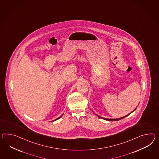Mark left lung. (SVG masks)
I'll return each mask as SVG.
<instances>
[{
    "label": "left lung",
    "instance_id": "left-lung-1",
    "mask_svg": "<svg viewBox=\"0 0 159 159\" xmlns=\"http://www.w3.org/2000/svg\"><path fill=\"white\" fill-rule=\"evenodd\" d=\"M135 109H136V108H135ZM133 112H131L130 114H131ZM130 114H129V115H127L125 116H123V117H122V118H118V119H107V118H102V117H100V116H98V117H99V118H102V119H105V120H108V121H110V120H115V121H116V120H120V119H123V118H125V117L127 116L128 115H130Z\"/></svg>",
    "mask_w": 159,
    "mask_h": 159
}]
</instances>
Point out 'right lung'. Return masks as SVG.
<instances>
[{
  "label": "right lung",
  "instance_id": "1",
  "mask_svg": "<svg viewBox=\"0 0 159 159\" xmlns=\"http://www.w3.org/2000/svg\"><path fill=\"white\" fill-rule=\"evenodd\" d=\"M62 115H61V116H60V117H59V118H57V119H55V120H54V121H55V120H57V119H59V118H61V116H62Z\"/></svg>",
  "mask_w": 159,
  "mask_h": 159
}]
</instances>
